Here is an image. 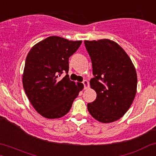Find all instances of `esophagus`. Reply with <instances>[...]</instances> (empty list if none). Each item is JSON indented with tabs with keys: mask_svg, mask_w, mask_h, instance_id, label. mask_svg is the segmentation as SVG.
<instances>
[{
	"mask_svg": "<svg viewBox=\"0 0 156 156\" xmlns=\"http://www.w3.org/2000/svg\"><path fill=\"white\" fill-rule=\"evenodd\" d=\"M83 86H84V90H87L89 87V82L87 81V80H84V81H83Z\"/></svg>",
	"mask_w": 156,
	"mask_h": 156,
	"instance_id": "esophagus-1",
	"label": "esophagus"
}]
</instances>
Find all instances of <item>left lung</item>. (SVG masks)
Returning a JSON list of instances; mask_svg holds the SVG:
<instances>
[{
	"instance_id": "1",
	"label": "left lung",
	"mask_w": 156,
	"mask_h": 156,
	"mask_svg": "<svg viewBox=\"0 0 156 156\" xmlns=\"http://www.w3.org/2000/svg\"><path fill=\"white\" fill-rule=\"evenodd\" d=\"M91 58L94 78L90 86L96 99L87 104L90 115L102 123L121 119L133 104L137 90V74L131 59L117 43L102 39L84 41Z\"/></svg>"
}]
</instances>
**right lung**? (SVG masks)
<instances>
[{
    "mask_svg": "<svg viewBox=\"0 0 156 156\" xmlns=\"http://www.w3.org/2000/svg\"><path fill=\"white\" fill-rule=\"evenodd\" d=\"M81 43L58 36L48 37L32 47L27 55L23 74V89L32 107L47 119L65 115L83 90V84L76 85L67 75L69 58ZM63 72L67 75L61 79L59 77Z\"/></svg>",
    "mask_w": 156,
    "mask_h": 156,
    "instance_id": "obj_1",
    "label": "right lung"
}]
</instances>
